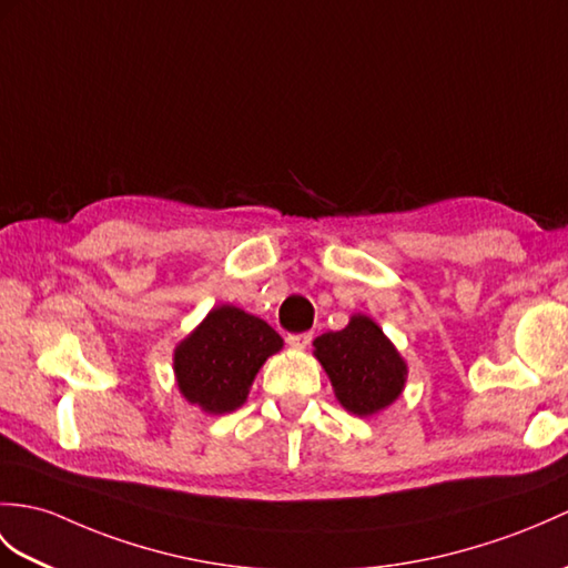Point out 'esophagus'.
I'll use <instances>...</instances> for the list:
<instances>
[{"label": "esophagus", "mask_w": 568, "mask_h": 568, "mask_svg": "<svg viewBox=\"0 0 568 568\" xmlns=\"http://www.w3.org/2000/svg\"><path fill=\"white\" fill-rule=\"evenodd\" d=\"M310 341H312V334H310V332H307V334H290V336H287V344L293 346V348H307Z\"/></svg>", "instance_id": "obj_1"}]
</instances>
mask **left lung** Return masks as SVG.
I'll use <instances>...</instances> for the list:
<instances>
[{
	"instance_id": "1",
	"label": "left lung",
	"mask_w": 568,
	"mask_h": 568,
	"mask_svg": "<svg viewBox=\"0 0 568 568\" xmlns=\"http://www.w3.org/2000/svg\"><path fill=\"white\" fill-rule=\"evenodd\" d=\"M314 355L332 379L341 406L355 416L382 412L404 389V358L365 314H353L341 332L314 338Z\"/></svg>"
}]
</instances>
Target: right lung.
Masks as SVG:
<instances>
[{
    "label": "right lung",
    "mask_w": 568,
    "mask_h": 568,
    "mask_svg": "<svg viewBox=\"0 0 568 568\" xmlns=\"http://www.w3.org/2000/svg\"><path fill=\"white\" fill-rule=\"evenodd\" d=\"M275 328L234 305H220L174 351L176 385L205 414H227L246 402L248 387L273 353Z\"/></svg>",
    "instance_id": "add662e5"
}]
</instances>
